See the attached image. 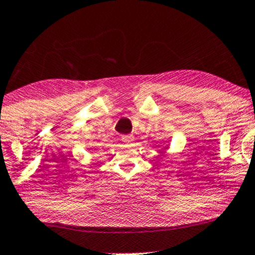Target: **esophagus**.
Segmentation results:
<instances>
[{
  "instance_id": "obj_1",
  "label": "esophagus",
  "mask_w": 255,
  "mask_h": 255,
  "mask_svg": "<svg viewBox=\"0 0 255 255\" xmlns=\"http://www.w3.org/2000/svg\"><path fill=\"white\" fill-rule=\"evenodd\" d=\"M122 141H124V142H131V141H133V136H131V135H124V136H122Z\"/></svg>"
}]
</instances>
